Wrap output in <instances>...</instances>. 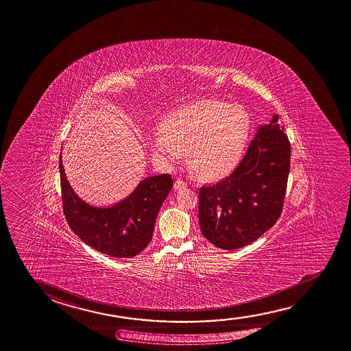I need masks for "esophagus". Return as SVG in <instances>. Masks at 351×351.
<instances>
[{"label":"esophagus","instance_id":"34e87169","mask_svg":"<svg viewBox=\"0 0 351 351\" xmlns=\"http://www.w3.org/2000/svg\"><path fill=\"white\" fill-rule=\"evenodd\" d=\"M173 186H175V189H176V190H182V189H184V187L187 186V184H186L184 181H182V180H176Z\"/></svg>","mask_w":351,"mask_h":351}]
</instances>
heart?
Returning a JSON list of instances; mask_svg holds the SVG:
<instances>
[{"label":"heart","mask_w":351,"mask_h":351,"mask_svg":"<svg viewBox=\"0 0 351 351\" xmlns=\"http://www.w3.org/2000/svg\"><path fill=\"white\" fill-rule=\"evenodd\" d=\"M251 128V114L240 104L201 100L167 116L152 149L167 162L190 153V167L202 178H224L241 160Z\"/></svg>","instance_id":"1"}]
</instances>
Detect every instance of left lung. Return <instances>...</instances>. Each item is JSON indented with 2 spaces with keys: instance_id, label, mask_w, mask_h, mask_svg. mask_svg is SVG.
Segmentation results:
<instances>
[{
  "instance_id": "1",
  "label": "left lung",
  "mask_w": 351,
  "mask_h": 351,
  "mask_svg": "<svg viewBox=\"0 0 351 351\" xmlns=\"http://www.w3.org/2000/svg\"><path fill=\"white\" fill-rule=\"evenodd\" d=\"M290 156V142L274 115L259 126L235 171L199 190L198 219L208 241L221 250H237L276 224L287 192Z\"/></svg>"
}]
</instances>
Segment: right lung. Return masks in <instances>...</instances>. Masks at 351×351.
I'll list each match as a JSON object with an SVG mask.
<instances>
[{
	"label": "right lung",
	"mask_w": 351,
	"mask_h": 351,
	"mask_svg": "<svg viewBox=\"0 0 351 351\" xmlns=\"http://www.w3.org/2000/svg\"><path fill=\"white\" fill-rule=\"evenodd\" d=\"M61 192L66 220L75 235L88 246L116 258H131L152 241L156 215L173 178L169 173L145 178L122 201L97 207L83 201L66 178L60 154Z\"/></svg>",
	"instance_id": "add662e5"
}]
</instances>
